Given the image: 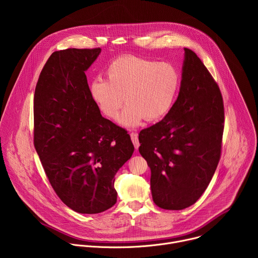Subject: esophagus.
Segmentation results:
<instances>
[{
  "mask_svg": "<svg viewBox=\"0 0 258 258\" xmlns=\"http://www.w3.org/2000/svg\"><path fill=\"white\" fill-rule=\"evenodd\" d=\"M131 139H132V142L135 146V148L138 149L140 147V143H139V139H138V135L136 133H132L131 134Z\"/></svg>",
  "mask_w": 258,
  "mask_h": 258,
  "instance_id": "obj_1",
  "label": "esophagus"
}]
</instances>
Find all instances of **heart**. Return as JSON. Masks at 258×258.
Returning a JSON list of instances; mask_svg holds the SVG:
<instances>
[{"label": "heart", "instance_id": "b5f03b06", "mask_svg": "<svg viewBox=\"0 0 258 258\" xmlns=\"http://www.w3.org/2000/svg\"><path fill=\"white\" fill-rule=\"evenodd\" d=\"M106 80L95 79L90 84V95L100 111L115 119L124 101L127 103L118 122L124 127L138 126L145 118H162L175 99L179 76L168 62L124 55L110 62Z\"/></svg>", "mask_w": 258, "mask_h": 258}]
</instances>
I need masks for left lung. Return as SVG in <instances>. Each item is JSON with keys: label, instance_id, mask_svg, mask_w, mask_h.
<instances>
[{"label": "left lung", "instance_id": "8db88e82", "mask_svg": "<svg viewBox=\"0 0 258 258\" xmlns=\"http://www.w3.org/2000/svg\"><path fill=\"white\" fill-rule=\"evenodd\" d=\"M176 101L164 118L140 132L139 152L151 169L154 203L181 210L204 193L217 167L224 102L200 58L185 48Z\"/></svg>", "mask_w": 258, "mask_h": 258}]
</instances>
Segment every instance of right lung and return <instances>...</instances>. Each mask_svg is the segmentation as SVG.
Wrapping results in <instances>:
<instances>
[{"label": "right lung", "mask_w": 258, "mask_h": 258, "mask_svg": "<svg viewBox=\"0 0 258 258\" xmlns=\"http://www.w3.org/2000/svg\"><path fill=\"white\" fill-rule=\"evenodd\" d=\"M96 49L54 52L33 99V142L51 186L69 208L95 214L117 200L114 176L132 157L127 132L101 115L90 95L86 71Z\"/></svg>", "instance_id": "add662e5"}]
</instances>
